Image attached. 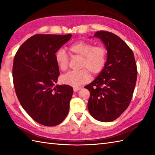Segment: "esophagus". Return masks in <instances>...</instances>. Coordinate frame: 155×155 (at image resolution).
Returning a JSON list of instances; mask_svg holds the SVG:
<instances>
[{"label":"esophagus","instance_id":"34e87169","mask_svg":"<svg viewBox=\"0 0 155 155\" xmlns=\"http://www.w3.org/2000/svg\"><path fill=\"white\" fill-rule=\"evenodd\" d=\"M81 88V87H74L73 88V90H74V92H77L78 91H79L80 89Z\"/></svg>","mask_w":155,"mask_h":155}]
</instances>
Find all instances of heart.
Returning <instances> with one entry per match:
<instances>
[{"mask_svg":"<svg viewBox=\"0 0 155 155\" xmlns=\"http://www.w3.org/2000/svg\"><path fill=\"white\" fill-rule=\"evenodd\" d=\"M73 55L81 57L80 68L78 71H70L61 77L62 83L78 87L91 80V74L96 75L103 71L107 61V52L103 46L96 45L88 41H78L68 47ZM55 61L60 70L64 71L68 68V57L62 49H59L54 55Z\"/></svg>","mask_w":155,"mask_h":155,"instance_id":"1","label":"heart"}]
</instances>
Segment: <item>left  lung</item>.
<instances>
[{
	"label": "left lung",
	"mask_w": 155,
	"mask_h": 155,
	"mask_svg": "<svg viewBox=\"0 0 155 155\" xmlns=\"http://www.w3.org/2000/svg\"><path fill=\"white\" fill-rule=\"evenodd\" d=\"M94 37L101 39L107 50V61L99 75L85 86L90 92L88 109L95 119L110 122L120 117L129 105L137 78L133 51L117 35L100 31Z\"/></svg>",
	"instance_id": "obj_1"
}]
</instances>
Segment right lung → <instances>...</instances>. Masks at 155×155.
I'll use <instances>...</instances> for the list:
<instances>
[{"label": "right lung", "mask_w": 155, "mask_h": 155, "mask_svg": "<svg viewBox=\"0 0 155 155\" xmlns=\"http://www.w3.org/2000/svg\"><path fill=\"white\" fill-rule=\"evenodd\" d=\"M71 37L35 35L15 56L12 77L16 96L29 116L45 126L59 124L68 113L73 88L66 84L54 87L60 74L54 55Z\"/></svg>", "instance_id": "1"}]
</instances>
